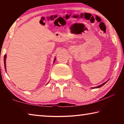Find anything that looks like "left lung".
Masks as SVG:
<instances>
[{"mask_svg": "<svg viewBox=\"0 0 124 124\" xmlns=\"http://www.w3.org/2000/svg\"><path fill=\"white\" fill-rule=\"evenodd\" d=\"M107 82V81H106V82H105L104 83H103V84H102V85H100V86H97V87H93V89H94V88H99V87H102L103 85H104L105 84H106Z\"/></svg>", "mask_w": 124, "mask_h": 124, "instance_id": "8db88e82", "label": "left lung"}]
</instances>
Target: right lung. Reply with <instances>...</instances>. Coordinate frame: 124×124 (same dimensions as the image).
Here are the masks:
<instances>
[{"instance_id": "obj_1", "label": "right lung", "mask_w": 124, "mask_h": 124, "mask_svg": "<svg viewBox=\"0 0 124 124\" xmlns=\"http://www.w3.org/2000/svg\"><path fill=\"white\" fill-rule=\"evenodd\" d=\"M6 57H7V56H6V55H5V56H4V66H5V70H6V61H5V60H6ZM55 60H56V58H54V61H55Z\"/></svg>"}]
</instances>
